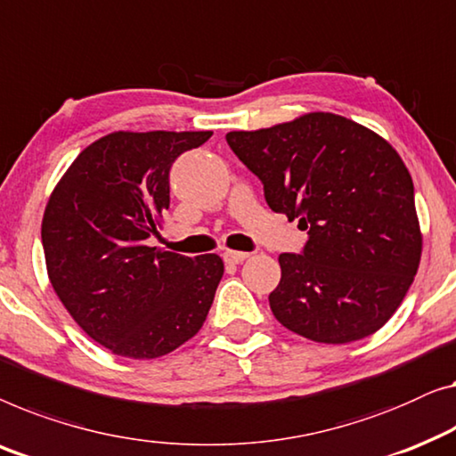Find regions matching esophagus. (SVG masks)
<instances>
[{
    "label": "esophagus",
    "mask_w": 456,
    "mask_h": 456,
    "mask_svg": "<svg viewBox=\"0 0 456 456\" xmlns=\"http://www.w3.org/2000/svg\"><path fill=\"white\" fill-rule=\"evenodd\" d=\"M224 261L226 263H232V265H239L244 259H248V253H244V250H224Z\"/></svg>",
    "instance_id": "obj_1"
}]
</instances>
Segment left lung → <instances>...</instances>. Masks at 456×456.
Returning <instances> with one entry per match:
<instances>
[{"instance_id":"1","label":"left lung","mask_w":456,"mask_h":456,"mask_svg":"<svg viewBox=\"0 0 456 456\" xmlns=\"http://www.w3.org/2000/svg\"><path fill=\"white\" fill-rule=\"evenodd\" d=\"M226 142L259 176L267 206L308 234L300 255H280L281 280L269 294L275 319L319 343L379 331L421 256L413 181L391 143L333 113L230 131Z\"/></svg>"}]
</instances>
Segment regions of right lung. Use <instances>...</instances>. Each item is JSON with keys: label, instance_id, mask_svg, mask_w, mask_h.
Wrapping results in <instances>:
<instances>
[{"label": "right lung", "instance_id": "right-lung-1", "mask_svg": "<svg viewBox=\"0 0 456 456\" xmlns=\"http://www.w3.org/2000/svg\"><path fill=\"white\" fill-rule=\"evenodd\" d=\"M212 131H115L90 143L49 197L43 250L51 286L117 355H167L203 327L224 275L217 255L148 247L170 206V167Z\"/></svg>", "mask_w": 456, "mask_h": 456}]
</instances>
